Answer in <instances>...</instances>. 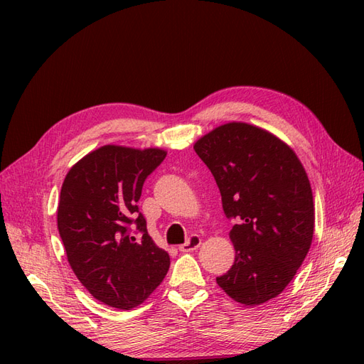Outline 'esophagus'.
I'll list each match as a JSON object with an SVG mask.
<instances>
[{
    "mask_svg": "<svg viewBox=\"0 0 364 364\" xmlns=\"http://www.w3.org/2000/svg\"><path fill=\"white\" fill-rule=\"evenodd\" d=\"M202 245V238L199 235H191L188 240L185 241L183 245L179 246V250L181 252H193L196 250L197 247H199Z\"/></svg>",
    "mask_w": 364,
    "mask_h": 364,
    "instance_id": "34e87169",
    "label": "esophagus"
}]
</instances>
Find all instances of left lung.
I'll return each mask as SVG.
<instances>
[{
	"mask_svg": "<svg viewBox=\"0 0 364 364\" xmlns=\"http://www.w3.org/2000/svg\"><path fill=\"white\" fill-rule=\"evenodd\" d=\"M235 220V261L217 284L234 301L259 305L277 297L302 266L314 232L311 185L299 158L270 132L228 123L194 144Z\"/></svg>",
	"mask_w": 364,
	"mask_h": 364,
	"instance_id": "left-lung-1",
	"label": "left lung"
}]
</instances>
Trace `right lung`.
Listing matches in <instances>:
<instances>
[{
	"instance_id": "1",
	"label": "right lung",
	"mask_w": 364,
	"mask_h": 364,
	"mask_svg": "<svg viewBox=\"0 0 364 364\" xmlns=\"http://www.w3.org/2000/svg\"><path fill=\"white\" fill-rule=\"evenodd\" d=\"M165 156L161 149L103 146L73 165L62 183L58 228L68 262L83 287L109 306L135 308L168 272V253L149 235L136 205Z\"/></svg>"
}]
</instances>
